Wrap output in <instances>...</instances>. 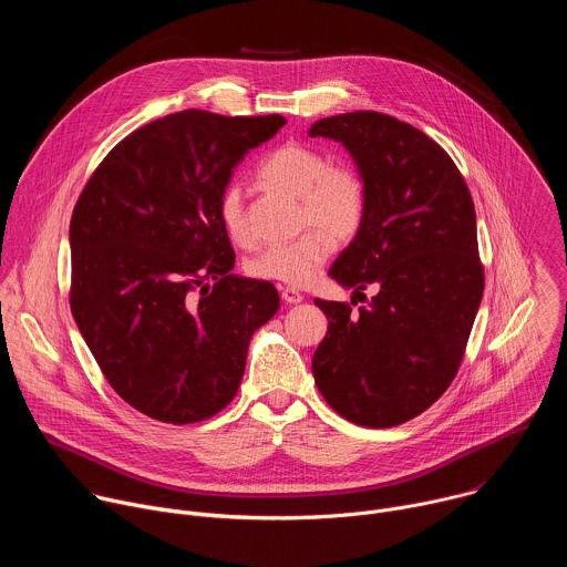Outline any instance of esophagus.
Here are the masks:
<instances>
[{"mask_svg":"<svg viewBox=\"0 0 567 567\" xmlns=\"http://www.w3.org/2000/svg\"><path fill=\"white\" fill-rule=\"evenodd\" d=\"M280 296H282V300L287 302V305H296V302H300L305 296L298 291V289H293V287H282L280 289Z\"/></svg>","mask_w":567,"mask_h":567,"instance_id":"34e87169","label":"esophagus"}]
</instances>
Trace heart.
Segmentation results:
<instances>
[{
    "label": "heart",
    "instance_id": "b5f03b06",
    "mask_svg": "<svg viewBox=\"0 0 567 567\" xmlns=\"http://www.w3.org/2000/svg\"><path fill=\"white\" fill-rule=\"evenodd\" d=\"M258 177L287 195L298 197L296 224L305 228L287 245L260 251L247 262L258 280L302 287L334 251V241L352 239L368 215V186L350 164H330L328 154L302 143H285L262 158ZM219 221L237 247H256V233L247 213L245 193L237 184L221 190Z\"/></svg>",
    "mask_w": 567,
    "mask_h": 567
}]
</instances>
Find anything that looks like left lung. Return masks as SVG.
Here are the masks:
<instances>
[{"label": "left lung", "mask_w": 567, "mask_h": 567, "mask_svg": "<svg viewBox=\"0 0 567 567\" xmlns=\"http://www.w3.org/2000/svg\"><path fill=\"white\" fill-rule=\"evenodd\" d=\"M309 134L341 141L368 186L365 221L330 269L367 305L316 300L330 328L313 381L348 422L399 426L446 392L466 352L484 291L473 199L446 150L394 116L359 110Z\"/></svg>", "instance_id": "obj_1"}]
</instances>
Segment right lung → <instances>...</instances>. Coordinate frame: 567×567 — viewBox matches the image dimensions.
<instances>
[{
    "label": "right lung",
    "instance_id": "right-lung-1",
    "mask_svg": "<svg viewBox=\"0 0 567 567\" xmlns=\"http://www.w3.org/2000/svg\"><path fill=\"white\" fill-rule=\"evenodd\" d=\"M285 123L204 110L156 118L107 152L73 206L71 313L110 385L156 422L224 411L251 337L280 307L271 282L230 274L217 202Z\"/></svg>",
    "mask_w": 567,
    "mask_h": 567
}]
</instances>
